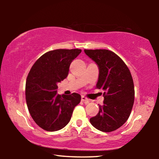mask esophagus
Returning a JSON list of instances; mask_svg holds the SVG:
<instances>
[{"label":"esophagus","mask_w":159,"mask_h":159,"mask_svg":"<svg viewBox=\"0 0 159 159\" xmlns=\"http://www.w3.org/2000/svg\"><path fill=\"white\" fill-rule=\"evenodd\" d=\"M81 101L83 102H85V103H88V102H90L89 99H88V98H86L85 97H84V96L81 97Z\"/></svg>","instance_id":"esophagus-1"}]
</instances>
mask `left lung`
Instances as JSON below:
<instances>
[{
    "mask_svg": "<svg viewBox=\"0 0 159 159\" xmlns=\"http://www.w3.org/2000/svg\"><path fill=\"white\" fill-rule=\"evenodd\" d=\"M84 52L98 66L97 88L104 90V105L99 106L98 114L90 122L105 133L117 130L128 120L134 104V83L130 70L112 51L99 49Z\"/></svg>",
    "mask_w": 159,
    "mask_h": 159,
    "instance_id": "8db88e82",
    "label": "left lung"
}]
</instances>
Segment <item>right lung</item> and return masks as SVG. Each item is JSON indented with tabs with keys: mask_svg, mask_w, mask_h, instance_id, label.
<instances>
[{
	"mask_svg": "<svg viewBox=\"0 0 159 159\" xmlns=\"http://www.w3.org/2000/svg\"><path fill=\"white\" fill-rule=\"evenodd\" d=\"M80 49H58L45 53L32 66L26 82V101L35 123L45 130H61L68 124L81 97L57 94V83L69 74Z\"/></svg>",
	"mask_w": 159,
	"mask_h": 159,
	"instance_id": "obj_1",
	"label": "right lung"
}]
</instances>
